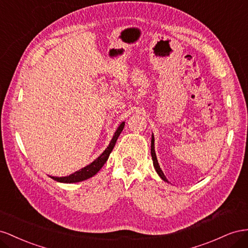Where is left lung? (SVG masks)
Segmentation results:
<instances>
[{
	"label": "left lung",
	"mask_w": 248,
	"mask_h": 248,
	"mask_svg": "<svg viewBox=\"0 0 248 248\" xmlns=\"http://www.w3.org/2000/svg\"><path fill=\"white\" fill-rule=\"evenodd\" d=\"M151 154H152V159H153V163H154V167L155 169V171L159 174L160 178L163 180L164 182H167L166 176L164 175L163 171H162V169L160 168V165L158 163V160H157V155H155V137H154V134L152 135V145H151Z\"/></svg>",
	"instance_id": "8db88e82"
}]
</instances>
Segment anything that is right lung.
Instances as JSON below:
<instances>
[{"instance_id": "1", "label": "right lung", "mask_w": 248, "mask_h": 248, "mask_svg": "<svg viewBox=\"0 0 248 248\" xmlns=\"http://www.w3.org/2000/svg\"><path fill=\"white\" fill-rule=\"evenodd\" d=\"M124 128V122H123L122 124H119L117 130L114 133V135H113L112 140L110 141L108 147L106 148V150L103 152V154L100 155V157L96 158L93 162V163H90L89 165L85 166L84 168L80 169V170H78V171H76L72 174H69L67 176H61V178H58V176H51V178L55 181L60 182V183L72 184V183H78V182L85 181V180L91 178V176H93L94 174H96L98 171H100V169L104 166V164L106 163V161L108 160L112 150L115 146L117 138L119 137L120 133H122Z\"/></svg>"}]
</instances>
